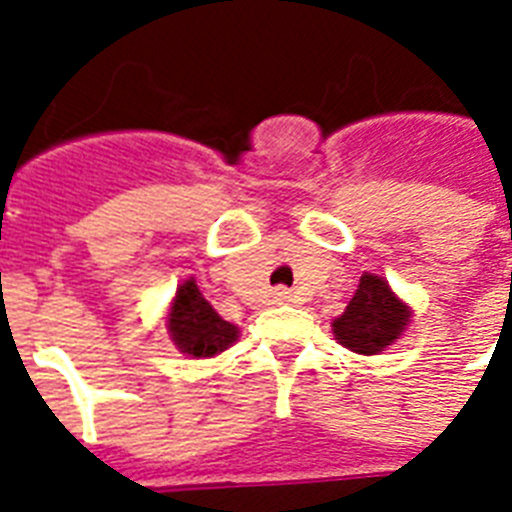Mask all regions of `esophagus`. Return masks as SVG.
Returning <instances> with one entry per match:
<instances>
[{
    "label": "esophagus",
    "instance_id": "obj_1",
    "mask_svg": "<svg viewBox=\"0 0 512 512\" xmlns=\"http://www.w3.org/2000/svg\"><path fill=\"white\" fill-rule=\"evenodd\" d=\"M295 297H297L295 292H289V289H276V292H273V300H276V303H279V305L297 303Z\"/></svg>",
    "mask_w": 512,
    "mask_h": 512
}]
</instances>
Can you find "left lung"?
Segmentation results:
<instances>
[{"label": "left lung", "mask_w": 512, "mask_h": 512, "mask_svg": "<svg viewBox=\"0 0 512 512\" xmlns=\"http://www.w3.org/2000/svg\"><path fill=\"white\" fill-rule=\"evenodd\" d=\"M409 324V303H404L382 276L364 271L345 311L332 321V335L342 348L361 356H377L401 340Z\"/></svg>", "instance_id": "1"}]
</instances>
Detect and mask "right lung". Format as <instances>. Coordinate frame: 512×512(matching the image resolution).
Wrapping results in <instances>:
<instances>
[{"mask_svg": "<svg viewBox=\"0 0 512 512\" xmlns=\"http://www.w3.org/2000/svg\"><path fill=\"white\" fill-rule=\"evenodd\" d=\"M167 335L180 353L191 358H212L239 340L241 329L225 321L199 292L196 279L177 284V292L164 319Z\"/></svg>", "mask_w": 512, "mask_h": 512, "instance_id": "1", "label": "right lung"}]
</instances>
